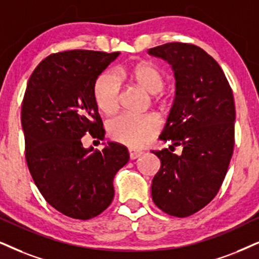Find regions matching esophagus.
<instances>
[{
	"label": "esophagus",
	"instance_id": "esophagus-1",
	"mask_svg": "<svg viewBox=\"0 0 259 259\" xmlns=\"http://www.w3.org/2000/svg\"><path fill=\"white\" fill-rule=\"evenodd\" d=\"M128 152H130V158L131 159H136V158H138L139 156L143 155L142 150H137V149H133V148L128 149Z\"/></svg>",
	"mask_w": 259,
	"mask_h": 259
}]
</instances>
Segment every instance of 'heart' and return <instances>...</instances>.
<instances>
[{
  "label": "heart",
  "instance_id": "heart-1",
  "mask_svg": "<svg viewBox=\"0 0 259 259\" xmlns=\"http://www.w3.org/2000/svg\"><path fill=\"white\" fill-rule=\"evenodd\" d=\"M130 80L148 94H158L163 89V75L157 67L148 62H139L130 66L124 71ZM120 81L113 72L105 71L96 79L94 100L103 114L110 115L119 104ZM161 128L159 120L152 114L120 115L108 124L110 138L131 148L145 145Z\"/></svg>",
  "mask_w": 259,
  "mask_h": 259
}]
</instances>
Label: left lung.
<instances>
[{"mask_svg": "<svg viewBox=\"0 0 259 259\" xmlns=\"http://www.w3.org/2000/svg\"><path fill=\"white\" fill-rule=\"evenodd\" d=\"M171 66L175 98L159 139L169 149L152 151L161 168L151 196L162 211L187 218L209 204L227 174L234 148L235 105L222 68L202 48L167 43L148 50ZM183 146L180 155L174 146Z\"/></svg>", "mask_w": 259, "mask_h": 259, "instance_id": "1", "label": "left lung"}]
</instances>
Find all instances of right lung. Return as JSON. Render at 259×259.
<instances>
[{
  "mask_svg": "<svg viewBox=\"0 0 259 259\" xmlns=\"http://www.w3.org/2000/svg\"><path fill=\"white\" fill-rule=\"evenodd\" d=\"M119 55L53 54L28 79L21 107L28 170L44 199L68 218L89 220L103 212L114 198L115 174L130 159L123 145L109 142L92 151L81 142L88 132L104 138L94 85Z\"/></svg>",
  "mask_w": 259,
  "mask_h": 259,
  "instance_id": "add662e5",
  "label": "right lung"
}]
</instances>
